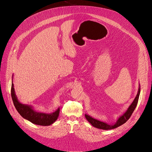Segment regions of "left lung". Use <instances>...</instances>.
I'll use <instances>...</instances> for the list:
<instances>
[{
    "instance_id": "8db88e82",
    "label": "left lung",
    "mask_w": 152,
    "mask_h": 152,
    "mask_svg": "<svg viewBox=\"0 0 152 152\" xmlns=\"http://www.w3.org/2000/svg\"><path fill=\"white\" fill-rule=\"evenodd\" d=\"M140 93V87H139L138 94H137L136 97L135 98L134 100L133 101L132 103L130 105V106L129 107L126 112L118 119V120L117 121L115 124H114V125L107 124V123H105L104 122H102V121H99L96 119H94V118H92L91 117L86 115V114L85 115V117L86 119L87 120V121H88V122L91 124L92 126H93L94 127H95L96 128L103 129V130H110V129H113L117 128L118 126L125 123L130 118V117H131L133 112L134 111L135 107L137 105L138 99H139Z\"/></svg>"
}]
</instances>
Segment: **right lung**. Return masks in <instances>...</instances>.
Returning a JSON list of instances; mask_svg holds the SVG:
<instances>
[{"label": "right lung", "instance_id": "1", "mask_svg": "<svg viewBox=\"0 0 152 152\" xmlns=\"http://www.w3.org/2000/svg\"><path fill=\"white\" fill-rule=\"evenodd\" d=\"M11 93L15 107L21 116L24 118L29 120L35 124L40 126H49L53 124L57 120L59 113V108L56 111L51 114L37 113L33 110L32 106L20 103L18 101L15 94L13 83H12L11 85Z\"/></svg>", "mask_w": 152, "mask_h": 152}]
</instances>
